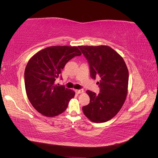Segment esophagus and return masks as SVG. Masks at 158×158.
Masks as SVG:
<instances>
[{"mask_svg":"<svg viewBox=\"0 0 158 158\" xmlns=\"http://www.w3.org/2000/svg\"><path fill=\"white\" fill-rule=\"evenodd\" d=\"M75 92H76V93L77 94H81V93H82V92H84V90L82 89H76Z\"/></svg>","mask_w":158,"mask_h":158,"instance_id":"34e87169","label":"esophagus"}]
</instances>
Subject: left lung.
Here are the masks:
<instances>
[{
	"mask_svg": "<svg viewBox=\"0 0 158 158\" xmlns=\"http://www.w3.org/2000/svg\"><path fill=\"white\" fill-rule=\"evenodd\" d=\"M87 59L90 76L99 77L100 93L88 90L89 103L82 107L84 114L94 123H105L114 117L127 98L128 70L123 57L106 45L79 46Z\"/></svg>",
	"mask_w": 158,
	"mask_h": 158,
	"instance_id": "1",
	"label": "left lung"
}]
</instances>
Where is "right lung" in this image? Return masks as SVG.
<instances>
[{
  "instance_id": "add662e5",
  "label": "right lung",
  "mask_w": 158,
  "mask_h": 158,
  "mask_svg": "<svg viewBox=\"0 0 158 158\" xmlns=\"http://www.w3.org/2000/svg\"><path fill=\"white\" fill-rule=\"evenodd\" d=\"M81 55L77 47L52 46L37 52L28 61L24 72L26 94L32 106L43 115L55 117L68 107L75 92L56 85L55 80L68 61Z\"/></svg>"
}]
</instances>
